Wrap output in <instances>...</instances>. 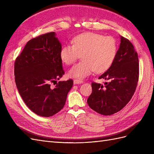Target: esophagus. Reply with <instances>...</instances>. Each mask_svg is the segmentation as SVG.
Returning <instances> with one entry per match:
<instances>
[{
  "label": "esophagus",
  "instance_id": "obj_1",
  "mask_svg": "<svg viewBox=\"0 0 154 154\" xmlns=\"http://www.w3.org/2000/svg\"><path fill=\"white\" fill-rule=\"evenodd\" d=\"M82 82H83V81H82V80H81V79H74L73 80V83H74V85H77V84H81V83H82Z\"/></svg>",
  "mask_w": 154,
  "mask_h": 154
}]
</instances>
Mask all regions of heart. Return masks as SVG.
<instances>
[{
	"label": "heart",
	"instance_id": "obj_1",
	"mask_svg": "<svg viewBox=\"0 0 154 154\" xmlns=\"http://www.w3.org/2000/svg\"><path fill=\"white\" fill-rule=\"evenodd\" d=\"M72 45H65L60 51V58L66 65H72L82 54V60L69 70V75L75 78H85L91 74L103 73L108 70L117 54L118 45L112 36L85 32L75 36Z\"/></svg>",
	"mask_w": 154,
	"mask_h": 154
}]
</instances>
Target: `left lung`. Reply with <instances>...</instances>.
Segmentation results:
<instances>
[{
  "instance_id": "8db88e82",
  "label": "left lung",
  "mask_w": 154,
  "mask_h": 154,
  "mask_svg": "<svg viewBox=\"0 0 154 154\" xmlns=\"http://www.w3.org/2000/svg\"><path fill=\"white\" fill-rule=\"evenodd\" d=\"M120 45L113 64L99 77L109 81L104 85L92 82L87 100L89 107L105 116L113 115L131 100L139 75V58L132 43L120 36Z\"/></svg>"
}]
</instances>
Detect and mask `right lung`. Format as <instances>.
I'll return each instance as SVG.
<instances>
[{"label":"right lung","instance_id":"right-lung-1","mask_svg":"<svg viewBox=\"0 0 154 154\" xmlns=\"http://www.w3.org/2000/svg\"><path fill=\"white\" fill-rule=\"evenodd\" d=\"M62 45L54 32L27 42L15 59V81L19 94L31 111L49 117L64 107L73 80L59 81L64 74L60 58ZM56 82L52 88L50 84Z\"/></svg>","mask_w":154,"mask_h":154}]
</instances>
